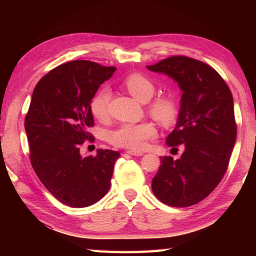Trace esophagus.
<instances>
[{
    "label": "esophagus",
    "instance_id": "obj_1",
    "mask_svg": "<svg viewBox=\"0 0 256 256\" xmlns=\"http://www.w3.org/2000/svg\"><path fill=\"white\" fill-rule=\"evenodd\" d=\"M128 154H132V156H138H138L144 154V152H142V151H136V150H128Z\"/></svg>",
    "mask_w": 256,
    "mask_h": 256
}]
</instances>
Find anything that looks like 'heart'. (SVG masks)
Instances as JSON below:
<instances>
[{
	"label": "heart",
	"instance_id": "heart-1",
	"mask_svg": "<svg viewBox=\"0 0 256 256\" xmlns=\"http://www.w3.org/2000/svg\"><path fill=\"white\" fill-rule=\"evenodd\" d=\"M124 86L130 94L141 102H149L156 92V84L149 78L140 73H132L124 80ZM110 100V89L104 86L94 94L90 108L94 116L98 120H106L108 116V104ZM148 112L151 118L162 125H170L177 118V102L174 97L160 94L154 98L148 105ZM157 136V128L150 122L138 124L125 123L108 133V140L112 144L131 150H140L146 141Z\"/></svg>",
	"mask_w": 256,
	"mask_h": 256
}]
</instances>
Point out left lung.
<instances>
[{
  "label": "left lung",
  "instance_id": "obj_1",
  "mask_svg": "<svg viewBox=\"0 0 256 256\" xmlns=\"http://www.w3.org/2000/svg\"><path fill=\"white\" fill-rule=\"evenodd\" d=\"M146 68L172 78L182 90L178 118L166 142L172 149L182 146L184 152L178 159L160 157L152 192L170 206L196 204L220 183L235 146L230 89L214 68L186 56H172Z\"/></svg>",
  "mask_w": 256,
  "mask_h": 256
}]
</instances>
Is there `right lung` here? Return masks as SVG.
<instances>
[{
  "label": "right lung",
  "instance_id": "add662e5",
  "mask_svg": "<svg viewBox=\"0 0 256 256\" xmlns=\"http://www.w3.org/2000/svg\"><path fill=\"white\" fill-rule=\"evenodd\" d=\"M115 70L72 60L50 71L34 89L24 118L30 162L48 192L68 206H92L110 190L120 152L98 149L82 157L80 146L92 138V99Z\"/></svg>",
  "mask_w": 256,
  "mask_h": 256
}]
</instances>
